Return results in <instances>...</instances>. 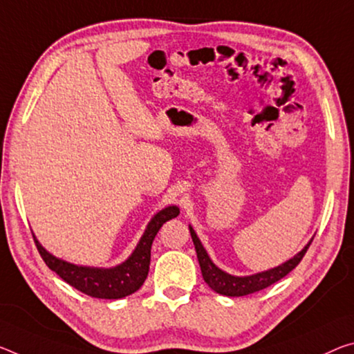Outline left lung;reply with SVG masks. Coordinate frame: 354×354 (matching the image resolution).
Masks as SVG:
<instances>
[{"label":"left lung","instance_id":"obj_1","mask_svg":"<svg viewBox=\"0 0 354 354\" xmlns=\"http://www.w3.org/2000/svg\"><path fill=\"white\" fill-rule=\"evenodd\" d=\"M189 230H190V236H192V241H194L195 250H197V258H198L205 282L209 285L216 293L223 295V296H245V295L255 293V291L265 290L269 287V285L276 283L277 280L283 279L288 272L293 271V269L299 265L302 257L306 255L308 245L312 244V239H310V243H308L298 255H295L291 260L285 261L283 265L268 269V271H263L258 274H252V276L238 277V276H232V274L223 272L222 269H218L214 263L211 261L209 255L206 254V250L203 245H201L197 233L194 232V228L189 227Z\"/></svg>","mask_w":354,"mask_h":354}]
</instances>
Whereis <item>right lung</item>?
<instances>
[{
	"label": "right lung",
	"instance_id": "obj_1",
	"mask_svg": "<svg viewBox=\"0 0 354 354\" xmlns=\"http://www.w3.org/2000/svg\"><path fill=\"white\" fill-rule=\"evenodd\" d=\"M179 214L178 206H168L165 209L157 212L151 218L147 230H145L142 239L137 244L136 250L132 255L127 258L124 263L115 268H88V266H77L72 263L53 257L52 254L39 244V241L35 238L36 248L41 254L42 260L46 265L55 271L58 276L77 288L82 293H85L91 298L99 299H121L124 296H129L142 287L145 280L148 277L149 261H151V245L156 238L157 232L164 225L167 221L176 217Z\"/></svg>",
	"mask_w": 354,
	"mask_h": 354
}]
</instances>
